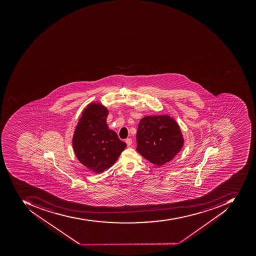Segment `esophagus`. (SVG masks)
Here are the masks:
<instances>
[{"label":"esophagus","instance_id":"34e87169","mask_svg":"<svg viewBox=\"0 0 256 256\" xmlns=\"http://www.w3.org/2000/svg\"><path fill=\"white\" fill-rule=\"evenodd\" d=\"M126 142L128 146L129 147L132 145V138H127V140H126Z\"/></svg>","mask_w":256,"mask_h":256}]
</instances>
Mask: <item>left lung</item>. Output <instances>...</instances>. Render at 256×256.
Returning a JSON list of instances; mask_svg holds the SVG:
<instances>
[{
    "mask_svg": "<svg viewBox=\"0 0 256 256\" xmlns=\"http://www.w3.org/2000/svg\"><path fill=\"white\" fill-rule=\"evenodd\" d=\"M136 141L137 152L158 166L170 162L184 144L180 126L168 115L146 116L141 119Z\"/></svg>",
    "mask_w": 256,
    "mask_h": 256,
    "instance_id": "obj_1",
    "label": "left lung"
}]
</instances>
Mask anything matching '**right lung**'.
Segmentation results:
<instances>
[{
    "instance_id": "obj_1",
    "label": "right lung",
    "mask_w": 256,
    "mask_h": 256,
    "mask_svg": "<svg viewBox=\"0 0 256 256\" xmlns=\"http://www.w3.org/2000/svg\"><path fill=\"white\" fill-rule=\"evenodd\" d=\"M108 110L90 104L82 112L72 137V148L78 160L93 172L100 174L116 162L127 144L108 128Z\"/></svg>"
}]
</instances>
